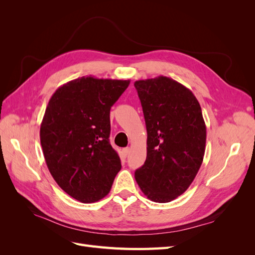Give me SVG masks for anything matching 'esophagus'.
I'll use <instances>...</instances> for the list:
<instances>
[{
    "label": "esophagus",
    "instance_id": "obj_1",
    "mask_svg": "<svg viewBox=\"0 0 255 255\" xmlns=\"http://www.w3.org/2000/svg\"><path fill=\"white\" fill-rule=\"evenodd\" d=\"M122 153H123V155H125V156H127V155H128V154L129 153V148H125V149H123V150H122Z\"/></svg>",
    "mask_w": 255,
    "mask_h": 255
}]
</instances>
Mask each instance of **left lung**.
<instances>
[{"label":"left lung","instance_id":"left-lung-1","mask_svg":"<svg viewBox=\"0 0 255 255\" xmlns=\"http://www.w3.org/2000/svg\"><path fill=\"white\" fill-rule=\"evenodd\" d=\"M146 133V158L135 179L146 198L167 203L184 194L203 161L206 127L192 92L167 76L136 81Z\"/></svg>","mask_w":255,"mask_h":255}]
</instances>
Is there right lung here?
<instances>
[{
    "mask_svg": "<svg viewBox=\"0 0 255 255\" xmlns=\"http://www.w3.org/2000/svg\"><path fill=\"white\" fill-rule=\"evenodd\" d=\"M129 80L83 76L60 86L51 97L40 127L45 163L58 186L82 203L109 194L120 171L110 142L112 106Z\"/></svg>",
    "mask_w": 255,
    "mask_h": 255,
    "instance_id": "obj_1",
    "label": "right lung"
}]
</instances>
